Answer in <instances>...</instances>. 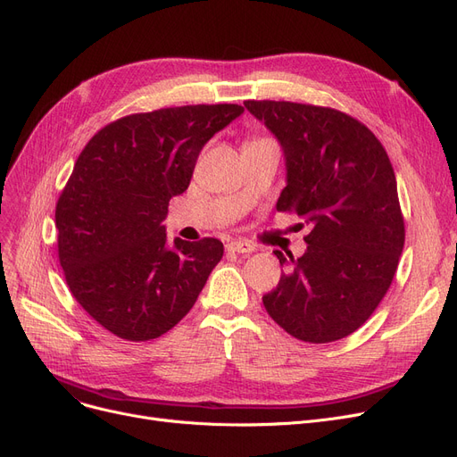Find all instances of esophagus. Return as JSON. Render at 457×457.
<instances>
[{"instance_id": "34e87169", "label": "esophagus", "mask_w": 457, "mask_h": 457, "mask_svg": "<svg viewBox=\"0 0 457 457\" xmlns=\"http://www.w3.org/2000/svg\"><path fill=\"white\" fill-rule=\"evenodd\" d=\"M228 250L229 252H237V254H252V252H254L256 248L252 246L250 243H246V241H231L228 245Z\"/></svg>"}]
</instances>
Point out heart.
Returning a JSON list of instances; mask_svg holds the SVG:
<instances>
[{"label": "heart", "instance_id": "1", "mask_svg": "<svg viewBox=\"0 0 457 457\" xmlns=\"http://www.w3.org/2000/svg\"><path fill=\"white\" fill-rule=\"evenodd\" d=\"M250 141H262V139H250ZM250 141H248V143H250Z\"/></svg>", "mask_w": 457, "mask_h": 457}]
</instances>
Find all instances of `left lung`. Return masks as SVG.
I'll list each match as a JSON object with an SVG mask.
<instances>
[{
    "label": "left lung",
    "instance_id": "left-lung-1",
    "mask_svg": "<svg viewBox=\"0 0 457 457\" xmlns=\"http://www.w3.org/2000/svg\"><path fill=\"white\" fill-rule=\"evenodd\" d=\"M280 141L288 184L277 211L312 224L307 252L263 295L275 322L305 343L361 328L392 286L404 245L397 182L386 148L356 118L294 101H245ZM280 265L286 258L275 250Z\"/></svg>",
    "mask_w": 457,
    "mask_h": 457
}]
</instances>
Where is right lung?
<instances>
[{
	"mask_svg": "<svg viewBox=\"0 0 457 457\" xmlns=\"http://www.w3.org/2000/svg\"><path fill=\"white\" fill-rule=\"evenodd\" d=\"M245 109L235 104L135 112L101 128L56 203L58 260L71 295L126 341H150L190 312L224 245L167 246L169 199L188 188L201 148Z\"/></svg>",
	"mask_w": 457,
	"mask_h": 457,
	"instance_id": "obj_1",
	"label": "right lung"
}]
</instances>
